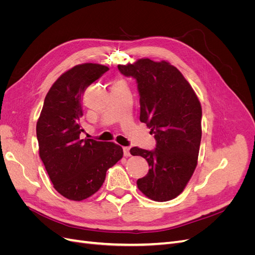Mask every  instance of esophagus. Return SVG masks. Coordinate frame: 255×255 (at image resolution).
<instances>
[{"mask_svg": "<svg viewBox=\"0 0 255 255\" xmlns=\"http://www.w3.org/2000/svg\"><path fill=\"white\" fill-rule=\"evenodd\" d=\"M123 153H125V156H130V152H129V146H123Z\"/></svg>", "mask_w": 255, "mask_h": 255, "instance_id": "obj_1", "label": "esophagus"}]
</instances>
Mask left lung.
Wrapping results in <instances>:
<instances>
[{"mask_svg": "<svg viewBox=\"0 0 255 255\" xmlns=\"http://www.w3.org/2000/svg\"><path fill=\"white\" fill-rule=\"evenodd\" d=\"M118 69L136 79L139 119L156 139L154 151L138 146L129 150L150 166L148 174L137 181L138 189L154 201H169L185 189L198 164L201 103L179 69L169 61L140 58L133 64L118 65Z\"/></svg>", "mask_w": 255, "mask_h": 255, "instance_id": "8db88e82", "label": "left lung"}]
</instances>
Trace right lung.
<instances>
[{
    "instance_id": "obj_1",
    "label": "right lung",
    "mask_w": 255,
    "mask_h": 255,
    "mask_svg": "<svg viewBox=\"0 0 255 255\" xmlns=\"http://www.w3.org/2000/svg\"><path fill=\"white\" fill-rule=\"evenodd\" d=\"M109 70L86 63L69 69L45 96L37 121L39 156L59 194L72 201L91 197L101 188L106 171L123 156L115 142L81 139L82 96L91 83Z\"/></svg>"
}]
</instances>
